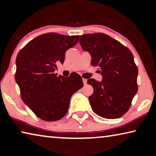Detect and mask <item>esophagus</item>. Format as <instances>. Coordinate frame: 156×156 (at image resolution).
I'll return each instance as SVG.
<instances>
[{
	"mask_svg": "<svg viewBox=\"0 0 156 156\" xmlns=\"http://www.w3.org/2000/svg\"><path fill=\"white\" fill-rule=\"evenodd\" d=\"M83 82L84 85H86V84H87V79L83 78Z\"/></svg>",
	"mask_w": 156,
	"mask_h": 156,
	"instance_id": "34e87169",
	"label": "esophagus"
}]
</instances>
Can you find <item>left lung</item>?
Returning a JSON list of instances; mask_svg holds the SVG:
<instances>
[{
    "label": "left lung",
    "mask_w": 156,
    "mask_h": 156,
    "mask_svg": "<svg viewBox=\"0 0 156 156\" xmlns=\"http://www.w3.org/2000/svg\"><path fill=\"white\" fill-rule=\"evenodd\" d=\"M80 46L90 54L102 80H87L94 92L89 101L93 112L105 119H117L127 112L137 91L138 69L129 49L103 33L80 36Z\"/></svg>",
    "instance_id": "left-lung-1"
}]
</instances>
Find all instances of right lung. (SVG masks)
<instances>
[{"mask_svg": "<svg viewBox=\"0 0 156 156\" xmlns=\"http://www.w3.org/2000/svg\"><path fill=\"white\" fill-rule=\"evenodd\" d=\"M78 39V35L55 33L41 34L17 55L15 80L21 98L41 119L53 122L65 117L71 96L83 86L78 73L67 78L54 73L56 64H63L66 51L75 46Z\"/></svg>", "mask_w": 156, "mask_h": 156, "instance_id": "obj_1", "label": "right lung"}]
</instances>
